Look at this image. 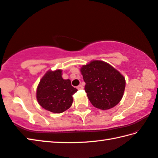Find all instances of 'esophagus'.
Instances as JSON below:
<instances>
[{
	"instance_id": "1",
	"label": "esophagus",
	"mask_w": 158,
	"mask_h": 158,
	"mask_svg": "<svg viewBox=\"0 0 158 158\" xmlns=\"http://www.w3.org/2000/svg\"><path fill=\"white\" fill-rule=\"evenodd\" d=\"M83 88H84V87H83V85H79L78 86H77V89H78V90H81Z\"/></svg>"
}]
</instances>
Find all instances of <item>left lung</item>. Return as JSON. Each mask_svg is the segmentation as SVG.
<instances>
[{
    "label": "left lung",
    "instance_id": "obj_1",
    "mask_svg": "<svg viewBox=\"0 0 158 158\" xmlns=\"http://www.w3.org/2000/svg\"><path fill=\"white\" fill-rule=\"evenodd\" d=\"M85 83V91L93 106L108 110L115 106L124 95V76L108 63L94 60L80 69Z\"/></svg>",
    "mask_w": 158,
    "mask_h": 158
}]
</instances>
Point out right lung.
Masks as SVG:
<instances>
[{
  "label": "right lung",
  "mask_w": 158,
  "mask_h": 158,
  "mask_svg": "<svg viewBox=\"0 0 158 158\" xmlns=\"http://www.w3.org/2000/svg\"><path fill=\"white\" fill-rule=\"evenodd\" d=\"M77 89L72 86L70 79L62 78V70L48 71L36 89L39 105L54 113H61L73 104V95Z\"/></svg>",
  "instance_id": "1"
}]
</instances>
